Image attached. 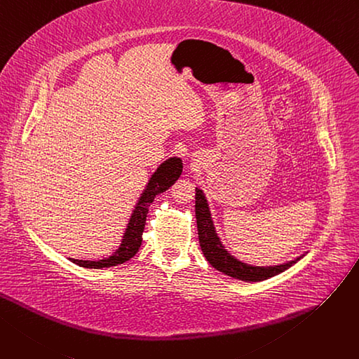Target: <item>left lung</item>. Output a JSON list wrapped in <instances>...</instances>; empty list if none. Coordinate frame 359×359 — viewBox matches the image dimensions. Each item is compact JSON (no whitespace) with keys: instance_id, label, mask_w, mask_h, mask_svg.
Masks as SVG:
<instances>
[{"instance_id":"obj_1","label":"left lung","mask_w":359,"mask_h":359,"mask_svg":"<svg viewBox=\"0 0 359 359\" xmlns=\"http://www.w3.org/2000/svg\"><path fill=\"white\" fill-rule=\"evenodd\" d=\"M195 199H196L195 210H196L199 244L203 255L206 257L209 264L213 269H217L221 273L228 274L233 278H240L244 281H261L283 273L284 270H287L289 267L296 264V262L302 258L300 257V258H296L294 261L285 262V264H280L274 267H254V266L245 264V262L238 261L224 248L217 232H215L208 202L201 189H196Z\"/></svg>"}]
</instances>
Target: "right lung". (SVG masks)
<instances>
[{"instance_id":"right-lung-1","label":"right lung","mask_w":359,"mask_h":359,"mask_svg":"<svg viewBox=\"0 0 359 359\" xmlns=\"http://www.w3.org/2000/svg\"><path fill=\"white\" fill-rule=\"evenodd\" d=\"M182 169H183L182 160L177 157H172L169 160H165L163 164H160L158 169L151 176L146 190L142 192L131 215L127 231L123 236L121 245H119V248L109 258H104L100 261H83V259L72 258L70 261L75 262L76 266L85 267V269H107V267L123 264V262L133 258L140 250V245L142 243V232H144L146 218H147L151 202L154 201L156 195L165 192V190L180 177Z\"/></svg>"}]
</instances>
